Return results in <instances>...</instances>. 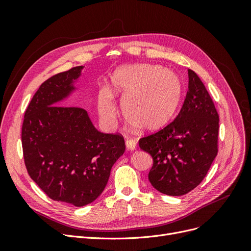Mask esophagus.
Wrapping results in <instances>:
<instances>
[{
    "mask_svg": "<svg viewBox=\"0 0 251 251\" xmlns=\"http://www.w3.org/2000/svg\"><path fill=\"white\" fill-rule=\"evenodd\" d=\"M136 141L134 139H127L126 141V147L127 151H134L136 149Z\"/></svg>",
    "mask_w": 251,
    "mask_h": 251,
    "instance_id": "obj_1",
    "label": "esophagus"
}]
</instances>
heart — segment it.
<instances>
[{"label":"heart","instance_id":"obj_1","mask_svg":"<svg viewBox=\"0 0 251 251\" xmlns=\"http://www.w3.org/2000/svg\"><path fill=\"white\" fill-rule=\"evenodd\" d=\"M113 97L121 100L126 120L143 132H153L168 125L182 98L178 75L157 65H126L116 68L108 88L100 91L97 107L105 121L117 115Z\"/></svg>","mask_w":251,"mask_h":251}]
</instances>
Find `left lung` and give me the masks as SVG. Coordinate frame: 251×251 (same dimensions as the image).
Masks as SVG:
<instances>
[{"label":"left lung","mask_w":251,"mask_h":251,"mask_svg":"<svg viewBox=\"0 0 251 251\" xmlns=\"http://www.w3.org/2000/svg\"><path fill=\"white\" fill-rule=\"evenodd\" d=\"M219 115L206 88L188 70V90L173 123L139 140L153 158L151 184L169 196H182L198 186L218 154Z\"/></svg>","instance_id":"1"}]
</instances>
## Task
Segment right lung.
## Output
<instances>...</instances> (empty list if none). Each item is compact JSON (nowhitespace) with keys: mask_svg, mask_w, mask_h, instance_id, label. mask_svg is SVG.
<instances>
[{"mask_svg":"<svg viewBox=\"0 0 251 251\" xmlns=\"http://www.w3.org/2000/svg\"><path fill=\"white\" fill-rule=\"evenodd\" d=\"M83 66L43 82L30 101L22 144L30 177L49 198L85 206L107 185L112 166L126 150L123 136L98 132L88 112L58 107L78 91Z\"/></svg>","mask_w":251,"mask_h":251,"instance_id":"obj_1","label":"right lung"}]
</instances>
